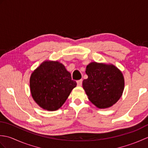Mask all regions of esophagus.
Returning a JSON list of instances; mask_svg holds the SVG:
<instances>
[{
  "mask_svg": "<svg viewBox=\"0 0 148 148\" xmlns=\"http://www.w3.org/2000/svg\"><path fill=\"white\" fill-rule=\"evenodd\" d=\"M82 82H83V80H82V79L77 80V85H78V86H81V85H82Z\"/></svg>",
  "mask_w": 148,
  "mask_h": 148,
  "instance_id": "obj_1",
  "label": "esophagus"
}]
</instances>
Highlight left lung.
<instances>
[{
  "instance_id": "left-lung-1",
  "label": "left lung",
  "mask_w": 148,
  "mask_h": 148,
  "mask_svg": "<svg viewBox=\"0 0 148 148\" xmlns=\"http://www.w3.org/2000/svg\"><path fill=\"white\" fill-rule=\"evenodd\" d=\"M86 79L83 87L88 99L97 108L112 106L121 97L124 78L121 71L112 65L92 62L86 66Z\"/></svg>"
}]
</instances>
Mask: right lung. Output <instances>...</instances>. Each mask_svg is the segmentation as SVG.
<instances>
[{"mask_svg": "<svg viewBox=\"0 0 148 148\" xmlns=\"http://www.w3.org/2000/svg\"><path fill=\"white\" fill-rule=\"evenodd\" d=\"M77 83L65 66L58 62H43L30 76L34 100L48 111H56L64 104Z\"/></svg>", "mask_w": 148, "mask_h": 148, "instance_id": "right-lung-1", "label": "right lung"}]
</instances>
